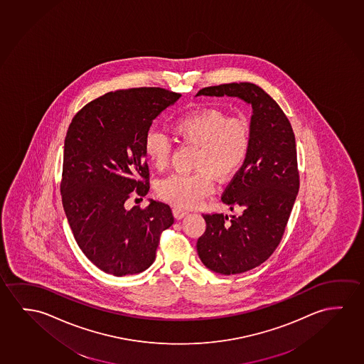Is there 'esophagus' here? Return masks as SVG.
Instances as JSON below:
<instances>
[{"label": "esophagus", "instance_id": "34e87169", "mask_svg": "<svg viewBox=\"0 0 364 364\" xmlns=\"http://www.w3.org/2000/svg\"><path fill=\"white\" fill-rule=\"evenodd\" d=\"M173 214L175 218L181 219L184 218L185 215H188L189 212H188V210H184V209H181V208H173Z\"/></svg>", "mask_w": 364, "mask_h": 364}]
</instances>
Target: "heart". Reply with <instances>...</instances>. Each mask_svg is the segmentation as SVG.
Returning a JSON list of instances; mask_svg holds the SVG:
<instances>
[{
	"label": "heart",
	"instance_id": "heart-1",
	"mask_svg": "<svg viewBox=\"0 0 364 364\" xmlns=\"http://www.w3.org/2000/svg\"><path fill=\"white\" fill-rule=\"evenodd\" d=\"M173 136L196 146L193 168L196 173H173L159 184L164 200L179 208L196 207L213 191V179L225 183L235 178L246 161L251 147V127L242 116H228L215 107H198L170 123ZM144 152L154 168L168 166L171 144L165 134L149 131L144 139Z\"/></svg>",
	"mask_w": 364,
	"mask_h": 364
}]
</instances>
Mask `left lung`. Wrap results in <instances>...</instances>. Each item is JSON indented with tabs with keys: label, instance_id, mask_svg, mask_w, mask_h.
<instances>
[{
	"label": "left lung",
	"instance_id": "left-lung-1",
	"mask_svg": "<svg viewBox=\"0 0 364 364\" xmlns=\"http://www.w3.org/2000/svg\"><path fill=\"white\" fill-rule=\"evenodd\" d=\"M196 95L238 97L252 106L251 147L222 196L240 215L203 214L207 230L196 242L204 266L220 274L246 272L279 246L299 191L295 134L280 106L253 83L207 87Z\"/></svg>",
	"mask_w": 364,
	"mask_h": 364
}]
</instances>
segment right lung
Instances as JSON below:
<instances>
[{"label": "right lung", "instance_id": "1", "mask_svg": "<svg viewBox=\"0 0 364 364\" xmlns=\"http://www.w3.org/2000/svg\"><path fill=\"white\" fill-rule=\"evenodd\" d=\"M180 97L155 87L109 92L85 105L69 124L63 207L79 248L106 274L149 269L162 230L173 225L168 204L150 200L144 209H127L126 202L150 189L144 139L152 121Z\"/></svg>", "mask_w": 364, "mask_h": 364}]
</instances>
